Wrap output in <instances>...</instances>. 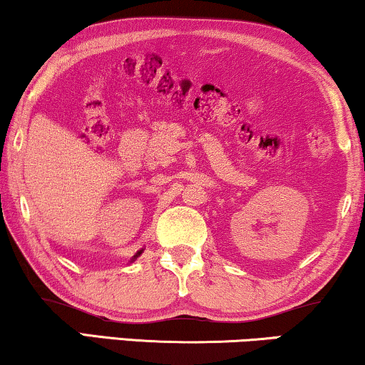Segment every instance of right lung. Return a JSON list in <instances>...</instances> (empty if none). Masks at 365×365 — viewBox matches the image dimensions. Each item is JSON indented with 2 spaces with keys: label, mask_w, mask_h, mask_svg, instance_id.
Wrapping results in <instances>:
<instances>
[{
  "label": "right lung",
  "mask_w": 365,
  "mask_h": 365,
  "mask_svg": "<svg viewBox=\"0 0 365 365\" xmlns=\"http://www.w3.org/2000/svg\"><path fill=\"white\" fill-rule=\"evenodd\" d=\"M139 254H141V252H138V254H136V256H134V257H133V261H134V259H136V257L139 256Z\"/></svg>",
  "instance_id": "obj_1"
}]
</instances>
